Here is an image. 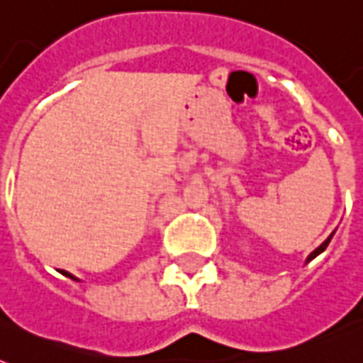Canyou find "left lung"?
<instances>
[{"label": "left lung", "mask_w": 363, "mask_h": 363, "mask_svg": "<svg viewBox=\"0 0 363 363\" xmlns=\"http://www.w3.org/2000/svg\"><path fill=\"white\" fill-rule=\"evenodd\" d=\"M332 235H333V233H332ZM332 235H330V238H328V239H326V241L322 242L320 247H318V248H315V250H313V252H311V254H309V258H307V262H311V259L315 258V256H318V254H320V252H322V250H326V247H328V242H330V239H332Z\"/></svg>", "instance_id": "8db88e82"}]
</instances>
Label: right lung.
Returning a JSON list of instances; mask_svg holds the SVG:
<instances>
[{
	"mask_svg": "<svg viewBox=\"0 0 363 363\" xmlns=\"http://www.w3.org/2000/svg\"><path fill=\"white\" fill-rule=\"evenodd\" d=\"M62 273H64L65 277H69V279H75V277H73V275H69V273H67V271H62ZM75 281H77V279H75Z\"/></svg>",
	"mask_w": 363,
	"mask_h": 363,
	"instance_id": "obj_1",
	"label": "right lung"
}]
</instances>
